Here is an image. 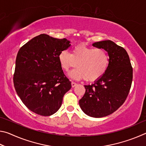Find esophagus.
Listing matches in <instances>:
<instances>
[{
    "instance_id": "34e87169",
    "label": "esophagus",
    "mask_w": 146,
    "mask_h": 146,
    "mask_svg": "<svg viewBox=\"0 0 146 146\" xmlns=\"http://www.w3.org/2000/svg\"><path fill=\"white\" fill-rule=\"evenodd\" d=\"M76 85H77V84H76V83L74 82H71V86H72V88L75 87V86H76Z\"/></svg>"
}]
</instances>
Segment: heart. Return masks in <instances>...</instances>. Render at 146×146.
<instances>
[{"label":"heart","instance_id":"heart-1","mask_svg":"<svg viewBox=\"0 0 146 146\" xmlns=\"http://www.w3.org/2000/svg\"><path fill=\"white\" fill-rule=\"evenodd\" d=\"M58 60L62 68L66 71L77 66L69 73L71 78L95 81L105 73L110 59L104 49L78 45L72 49L71 53L66 50L61 51Z\"/></svg>","mask_w":146,"mask_h":146}]
</instances>
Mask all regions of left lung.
Wrapping results in <instances>:
<instances>
[{
    "label": "left lung",
    "mask_w": 146,
    "mask_h": 146,
    "mask_svg": "<svg viewBox=\"0 0 146 146\" xmlns=\"http://www.w3.org/2000/svg\"><path fill=\"white\" fill-rule=\"evenodd\" d=\"M107 51L109 65L105 73L91 85H85L86 92L79 100L83 112L91 117L102 118L117 110L129 92L133 68L127 51L110 40L93 43Z\"/></svg>",
    "instance_id": "8db88e82"
}]
</instances>
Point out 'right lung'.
<instances>
[{
    "label": "right lung",
    "mask_w": 146,
    "mask_h": 146,
    "mask_svg": "<svg viewBox=\"0 0 146 146\" xmlns=\"http://www.w3.org/2000/svg\"><path fill=\"white\" fill-rule=\"evenodd\" d=\"M70 43L66 38L40 34L19 49L14 86L22 102L32 112L46 117L60 109L71 84L62 70L58 55L71 46Z\"/></svg>",
    "instance_id": "1"
}]
</instances>
